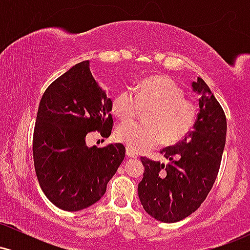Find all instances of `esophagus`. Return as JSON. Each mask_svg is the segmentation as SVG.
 Instances as JSON below:
<instances>
[{"label": "esophagus", "mask_w": 250, "mask_h": 250, "mask_svg": "<svg viewBox=\"0 0 250 250\" xmlns=\"http://www.w3.org/2000/svg\"><path fill=\"white\" fill-rule=\"evenodd\" d=\"M125 154H127L128 157H137L136 153H134V151L131 150V149H129V148L125 149Z\"/></svg>", "instance_id": "esophagus-1"}]
</instances>
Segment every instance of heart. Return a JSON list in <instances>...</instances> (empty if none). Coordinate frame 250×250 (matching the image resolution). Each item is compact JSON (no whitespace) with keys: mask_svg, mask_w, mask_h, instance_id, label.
Segmentation results:
<instances>
[{"mask_svg":"<svg viewBox=\"0 0 250 250\" xmlns=\"http://www.w3.org/2000/svg\"><path fill=\"white\" fill-rule=\"evenodd\" d=\"M133 91H120L111 102L114 115L121 121H130L140 108H148L146 123L125 122L116 129V139L139 153L156 147L162 142H179L193 128L197 107L183 97L182 88L167 76H150L142 80Z\"/></svg>","mask_w":250,"mask_h":250,"instance_id":"obj_1","label":"heart"}]
</instances>
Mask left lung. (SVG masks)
<instances>
[{"mask_svg":"<svg viewBox=\"0 0 250 250\" xmlns=\"http://www.w3.org/2000/svg\"><path fill=\"white\" fill-rule=\"evenodd\" d=\"M191 87L200 95L194 130L175 146L162 149L168 165L141 157L145 173L137 188L140 201L150 216L166 223L186 219L206 200L216 180L226 145L222 107L201 77Z\"/></svg>","mask_w":250,"mask_h":250,"instance_id":"obj_1","label":"left lung"}]
</instances>
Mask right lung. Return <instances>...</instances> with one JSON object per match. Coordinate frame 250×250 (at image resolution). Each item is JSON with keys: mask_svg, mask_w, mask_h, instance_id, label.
I'll return each mask as SVG.
<instances>
[{"mask_svg": "<svg viewBox=\"0 0 250 250\" xmlns=\"http://www.w3.org/2000/svg\"><path fill=\"white\" fill-rule=\"evenodd\" d=\"M111 100L91 75L89 61L77 63L43 94L33 137L37 180L62 210L90 207L104 195L125 159L121 143L87 147L85 136L111 134Z\"/></svg>", "mask_w": 250, "mask_h": 250, "instance_id": "add662e5", "label": "right lung"}]
</instances>
